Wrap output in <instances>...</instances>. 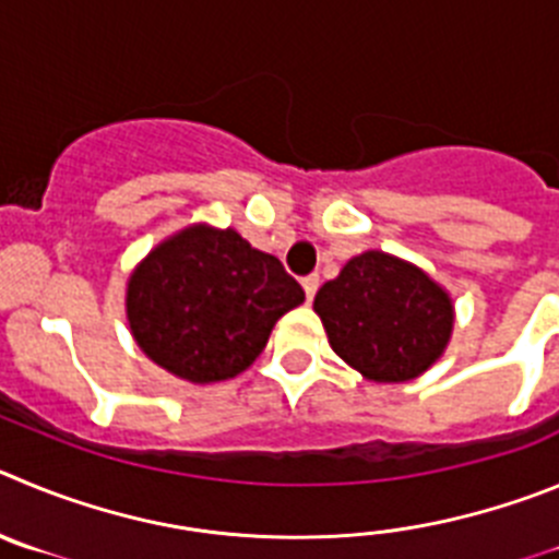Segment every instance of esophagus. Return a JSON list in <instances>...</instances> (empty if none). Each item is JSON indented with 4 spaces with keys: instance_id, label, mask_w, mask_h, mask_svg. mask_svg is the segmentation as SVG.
I'll use <instances>...</instances> for the list:
<instances>
[{
    "instance_id": "obj_1",
    "label": "esophagus",
    "mask_w": 559,
    "mask_h": 559,
    "mask_svg": "<svg viewBox=\"0 0 559 559\" xmlns=\"http://www.w3.org/2000/svg\"><path fill=\"white\" fill-rule=\"evenodd\" d=\"M317 289H320V275H306V278H304V292H306V300H314Z\"/></svg>"
}]
</instances>
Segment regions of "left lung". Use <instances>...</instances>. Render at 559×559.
<instances>
[{
    "label": "left lung",
    "mask_w": 559,
    "mask_h": 559,
    "mask_svg": "<svg viewBox=\"0 0 559 559\" xmlns=\"http://www.w3.org/2000/svg\"><path fill=\"white\" fill-rule=\"evenodd\" d=\"M331 348L373 381H409L449 345L454 306L426 273L395 255L350 259L314 298Z\"/></svg>",
    "instance_id": "8db88e82"
}]
</instances>
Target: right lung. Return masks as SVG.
I'll use <instances>...</instances> for the list:
<instances>
[{
  "label": "right lung",
  "mask_w": 559,
  "mask_h": 559,
  "mask_svg": "<svg viewBox=\"0 0 559 559\" xmlns=\"http://www.w3.org/2000/svg\"><path fill=\"white\" fill-rule=\"evenodd\" d=\"M304 286L236 230H180L135 267L128 320L139 348L194 384L234 379L264 350Z\"/></svg>",
  "instance_id": "right-lung-1"
}]
</instances>
